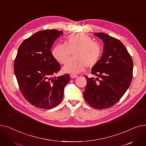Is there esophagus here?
Listing matches in <instances>:
<instances>
[{
    "label": "esophagus",
    "instance_id": "obj_1",
    "mask_svg": "<svg viewBox=\"0 0 146 146\" xmlns=\"http://www.w3.org/2000/svg\"><path fill=\"white\" fill-rule=\"evenodd\" d=\"M70 76H71V78H77V77H78V75H75V74H71Z\"/></svg>",
    "mask_w": 146,
    "mask_h": 146
}]
</instances>
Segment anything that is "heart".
Returning a JSON list of instances; mask_svg holds the SVG:
<instances>
[{
  "label": "heart",
  "mask_w": 146,
  "mask_h": 146,
  "mask_svg": "<svg viewBox=\"0 0 146 146\" xmlns=\"http://www.w3.org/2000/svg\"><path fill=\"white\" fill-rule=\"evenodd\" d=\"M73 52L74 58L64 66L67 73L77 74L83 71L85 66L91 68L98 61L102 49L98 42L85 33H74L68 36L65 44H58L52 50L54 58L60 64H65Z\"/></svg>",
  "instance_id": "obj_1"
}]
</instances>
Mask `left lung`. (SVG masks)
Instances as JSON below:
<instances>
[{
    "label": "left lung",
    "instance_id": "left-lung-1",
    "mask_svg": "<svg viewBox=\"0 0 146 146\" xmlns=\"http://www.w3.org/2000/svg\"><path fill=\"white\" fill-rule=\"evenodd\" d=\"M104 42L101 58L91 69L98 78L85 77L84 97L92 107L102 110L112 107L123 96L131 82L133 62L123 43L104 33L94 34Z\"/></svg>",
    "mask_w": 146,
    "mask_h": 146
}]
</instances>
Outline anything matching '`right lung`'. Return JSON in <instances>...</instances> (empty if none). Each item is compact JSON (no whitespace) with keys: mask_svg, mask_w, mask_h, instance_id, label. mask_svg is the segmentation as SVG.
I'll return each mask as SVG.
<instances>
[{"mask_svg":"<svg viewBox=\"0 0 146 146\" xmlns=\"http://www.w3.org/2000/svg\"><path fill=\"white\" fill-rule=\"evenodd\" d=\"M61 31H39L24 40L14 61V72L21 93L37 108L51 109L64 97V87L70 81L69 74L54 76L61 66L50 52Z\"/></svg>","mask_w":146,"mask_h":146,"instance_id":"right-lung-1","label":"right lung"}]
</instances>
